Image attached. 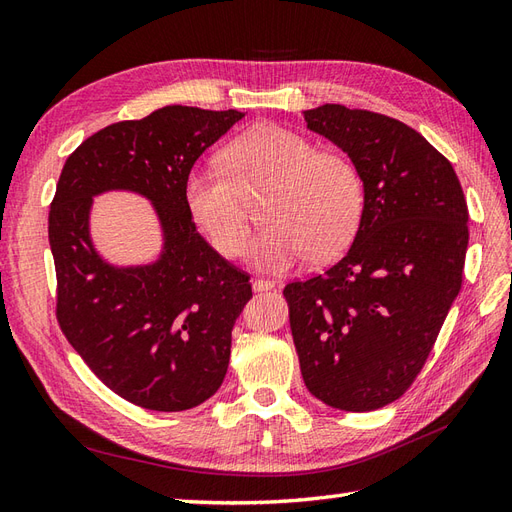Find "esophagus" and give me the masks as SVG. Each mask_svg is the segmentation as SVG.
I'll use <instances>...</instances> for the list:
<instances>
[{
    "instance_id": "1",
    "label": "esophagus",
    "mask_w": 512,
    "mask_h": 512,
    "mask_svg": "<svg viewBox=\"0 0 512 512\" xmlns=\"http://www.w3.org/2000/svg\"><path fill=\"white\" fill-rule=\"evenodd\" d=\"M274 285H277V283L270 281V279H255L253 281V290L255 292H268V290H272Z\"/></svg>"
}]
</instances>
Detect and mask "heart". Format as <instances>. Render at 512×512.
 <instances>
[{
    "label": "heart",
    "mask_w": 512,
    "mask_h": 512,
    "mask_svg": "<svg viewBox=\"0 0 512 512\" xmlns=\"http://www.w3.org/2000/svg\"><path fill=\"white\" fill-rule=\"evenodd\" d=\"M227 164L192 168L183 196L222 255H240L251 229L248 194L270 188V222L246 255L268 272H285L309 255L331 259L355 235L363 212V181L346 155L318 151L309 138L281 125H259L233 140Z\"/></svg>",
    "instance_id": "obj_1"
}]
</instances>
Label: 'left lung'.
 <instances>
[{"label": "left lung", "instance_id": "obj_1", "mask_svg": "<svg viewBox=\"0 0 512 512\" xmlns=\"http://www.w3.org/2000/svg\"><path fill=\"white\" fill-rule=\"evenodd\" d=\"M303 114L357 166L363 212L335 266L283 290L300 372L333 409L374 411L413 385L461 292L465 194L452 164L391 116L339 103Z\"/></svg>", "mask_w": 512, "mask_h": 512}]
</instances>
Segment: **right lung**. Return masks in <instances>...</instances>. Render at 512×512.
<instances>
[{
	"instance_id": "right-lung-1",
	"label": "right lung",
	"mask_w": 512,
	"mask_h": 512,
	"mask_svg": "<svg viewBox=\"0 0 512 512\" xmlns=\"http://www.w3.org/2000/svg\"><path fill=\"white\" fill-rule=\"evenodd\" d=\"M244 112L166 106L103 127L77 147L56 186L49 246L56 316L69 344L103 385L149 411H188L225 381L231 331L253 290L194 227L186 177ZM140 193L163 227L153 265L114 267L89 238V209L103 191Z\"/></svg>"
}]
</instances>
